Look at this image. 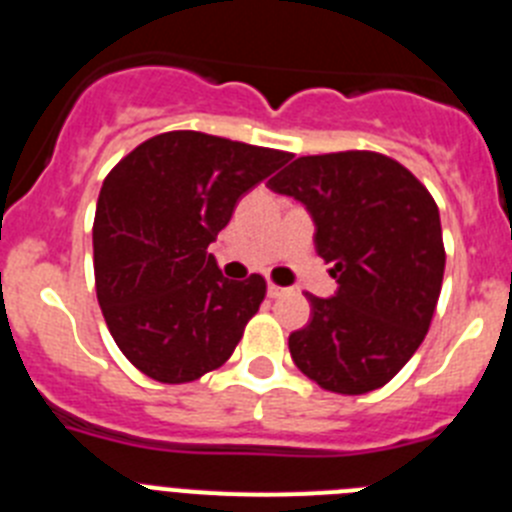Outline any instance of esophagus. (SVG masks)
Returning <instances> with one entry per match:
<instances>
[{
    "instance_id": "esophagus-1",
    "label": "esophagus",
    "mask_w": 512,
    "mask_h": 512,
    "mask_svg": "<svg viewBox=\"0 0 512 512\" xmlns=\"http://www.w3.org/2000/svg\"><path fill=\"white\" fill-rule=\"evenodd\" d=\"M284 292H287V289H284V287H277V284H271V282H269V287H266V295H269L271 300H274V297H282Z\"/></svg>"
}]
</instances>
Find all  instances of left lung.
Here are the masks:
<instances>
[{
  "label": "left lung",
  "mask_w": 512,
  "mask_h": 512,
  "mask_svg": "<svg viewBox=\"0 0 512 512\" xmlns=\"http://www.w3.org/2000/svg\"><path fill=\"white\" fill-rule=\"evenodd\" d=\"M269 189L305 205L315 251L338 284L333 297L307 295L292 361L328 392L379 390L418 351L441 295L436 202L405 166L372 151L302 156Z\"/></svg>",
  "instance_id": "8db88e82"
}]
</instances>
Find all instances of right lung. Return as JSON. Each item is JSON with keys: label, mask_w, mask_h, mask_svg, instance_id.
<instances>
[{"label": "right lung", "mask_w": 512, "mask_h": 512, "mask_svg": "<svg viewBox=\"0 0 512 512\" xmlns=\"http://www.w3.org/2000/svg\"><path fill=\"white\" fill-rule=\"evenodd\" d=\"M289 153L174 130L107 174L94 215V279L104 323L146 377L184 384L223 366L266 282L223 277L207 246L248 189Z\"/></svg>", "instance_id": "1"}]
</instances>
